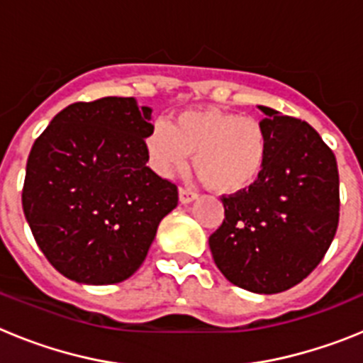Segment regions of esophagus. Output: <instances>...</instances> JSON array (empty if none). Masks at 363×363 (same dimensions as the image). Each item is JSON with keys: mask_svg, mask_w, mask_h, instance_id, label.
<instances>
[{"mask_svg": "<svg viewBox=\"0 0 363 363\" xmlns=\"http://www.w3.org/2000/svg\"><path fill=\"white\" fill-rule=\"evenodd\" d=\"M196 198H198L196 192L189 191V189H179V201H182L184 205L191 203V201H194Z\"/></svg>", "mask_w": 363, "mask_h": 363, "instance_id": "34e87169", "label": "esophagus"}]
</instances>
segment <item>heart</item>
I'll return each instance as SVG.
<instances>
[{"mask_svg":"<svg viewBox=\"0 0 363 363\" xmlns=\"http://www.w3.org/2000/svg\"><path fill=\"white\" fill-rule=\"evenodd\" d=\"M152 169L163 178L192 163L213 191L236 194L259 178L269 150L267 130L255 118L220 108H194L156 123L145 140Z\"/></svg>","mask_w":363,"mask_h":363,"instance_id":"1","label":"heart"}]
</instances>
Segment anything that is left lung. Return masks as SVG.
Returning a JSON list of instances; mask_svg holds the SVG:
<instances>
[{"label":"left lung","instance_id":"obj_1","mask_svg":"<svg viewBox=\"0 0 363 363\" xmlns=\"http://www.w3.org/2000/svg\"><path fill=\"white\" fill-rule=\"evenodd\" d=\"M258 108L269 138L264 171L249 191L223 198L225 220L209 247L230 284L277 294L325 256L338 227L340 179L335 154L309 123Z\"/></svg>","mask_w":363,"mask_h":363}]
</instances>
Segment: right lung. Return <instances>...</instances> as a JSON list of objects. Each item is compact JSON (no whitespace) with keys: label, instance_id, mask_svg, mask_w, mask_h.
<instances>
[{"label":"right lung","instance_id":"add662e5","mask_svg":"<svg viewBox=\"0 0 363 363\" xmlns=\"http://www.w3.org/2000/svg\"><path fill=\"white\" fill-rule=\"evenodd\" d=\"M152 108L134 98L72 104L32 145L23 213L47 259L69 280L108 285L143 264L178 189L147 167Z\"/></svg>","mask_w":363,"mask_h":363}]
</instances>
